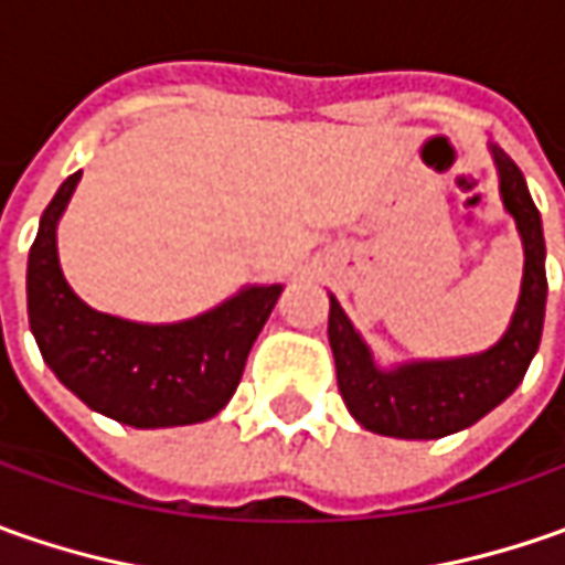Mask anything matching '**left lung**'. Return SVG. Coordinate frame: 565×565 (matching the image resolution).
<instances>
[{
  "label": "left lung",
  "instance_id": "1",
  "mask_svg": "<svg viewBox=\"0 0 565 565\" xmlns=\"http://www.w3.org/2000/svg\"><path fill=\"white\" fill-rule=\"evenodd\" d=\"M497 166L503 204L515 216L525 242V276L510 330L493 349L475 359L422 361L399 371H377L339 301L330 298V345L337 359L339 393L355 422L374 434L437 440L462 430L510 396L541 345L547 301L541 216L519 166L503 150H497Z\"/></svg>",
  "mask_w": 565,
  "mask_h": 565
}]
</instances>
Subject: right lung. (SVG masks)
Wrapping results in <instances>:
<instances>
[{
	"label": "right lung",
	"instance_id": "1",
	"mask_svg": "<svg viewBox=\"0 0 565 565\" xmlns=\"http://www.w3.org/2000/svg\"><path fill=\"white\" fill-rule=\"evenodd\" d=\"M81 172L68 175L40 216L28 257V317L43 361L77 399L131 427L213 418L235 393L250 345L279 286L235 295L185 323L147 327L99 315L77 298L55 257V223Z\"/></svg>",
	"mask_w": 565,
	"mask_h": 565
}]
</instances>
